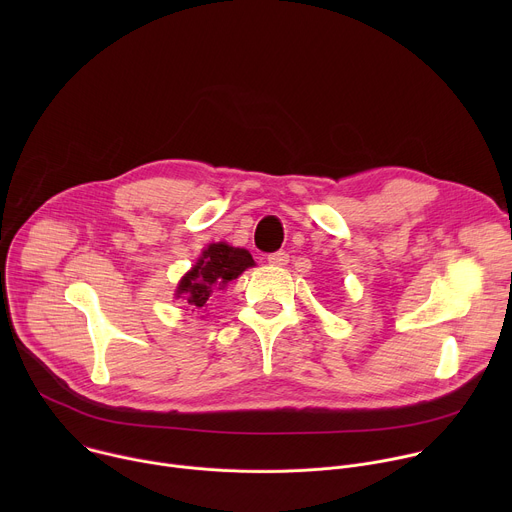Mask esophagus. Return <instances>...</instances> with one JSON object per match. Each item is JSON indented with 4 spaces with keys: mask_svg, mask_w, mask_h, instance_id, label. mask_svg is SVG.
<instances>
[{
    "mask_svg": "<svg viewBox=\"0 0 512 512\" xmlns=\"http://www.w3.org/2000/svg\"><path fill=\"white\" fill-rule=\"evenodd\" d=\"M267 261H269V265L283 267V265H287V263H289V255H287L285 251H275V253H271V255L267 257Z\"/></svg>",
    "mask_w": 512,
    "mask_h": 512,
    "instance_id": "34e87169",
    "label": "esophagus"
}]
</instances>
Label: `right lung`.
Listing matches in <instances>:
<instances>
[{"instance_id": "add662e5", "label": "right lung", "mask_w": 512, "mask_h": 512, "mask_svg": "<svg viewBox=\"0 0 512 512\" xmlns=\"http://www.w3.org/2000/svg\"><path fill=\"white\" fill-rule=\"evenodd\" d=\"M253 265L255 261L247 249L231 247L227 243H210L194 267L180 279L174 296L184 300L192 312L200 310L214 291L225 289L229 281L237 279Z\"/></svg>"}]
</instances>
